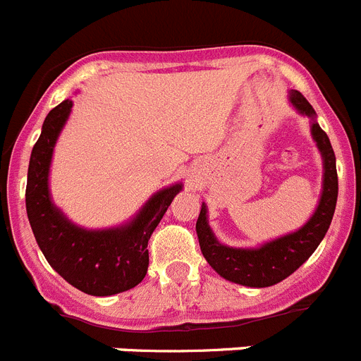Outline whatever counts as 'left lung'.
<instances>
[{
    "mask_svg": "<svg viewBox=\"0 0 361 361\" xmlns=\"http://www.w3.org/2000/svg\"><path fill=\"white\" fill-rule=\"evenodd\" d=\"M288 100L300 115L312 120L310 133L323 159L322 197L312 217L300 230L264 243L259 248H233L219 243L208 224V210L202 202L201 214L195 224L202 255L219 276L237 285L263 288V286L276 285L294 274L318 248L331 226L336 210L338 173H336V157L331 140L316 122V111L300 91L288 92Z\"/></svg>",
    "mask_w": 361,
    "mask_h": 361,
    "instance_id": "8db88e82",
    "label": "left lung"
}]
</instances>
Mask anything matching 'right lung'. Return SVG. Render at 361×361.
<instances>
[{
    "mask_svg": "<svg viewBox=\"0 0 361 361\" xmlns=\"http://www.w3.org/2000/svg\"><path fill=\"white\" fill-rule=\"evenodd\" d=\"M73 100L51 109L34 144L27 173L25 204L36 243L45 259L67 283L91 295H113L142 281L149 264L147 241L183 184L149 197L129 223L106 230H85L58 210L49 192L52 151L69 118Z\"/></svg>",
    "mask_w": 361,
    "mask_h": 361,
    "instance_id": "obj_1",
    "label": "right lung"
}]
</instances>
